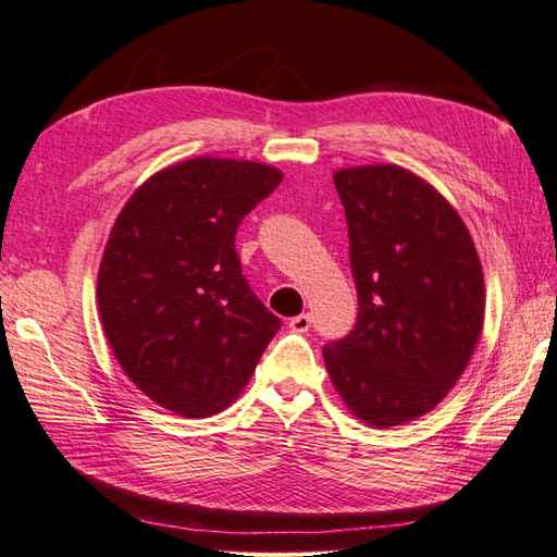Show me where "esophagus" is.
I'll list each match as a JSON object with an SVG mask.
<instances>
[{"instance_id": "obj_1", "label": "esophagus", "mask_w": 557, "mask_h": 557, "mask_svg": "<svg viewBox=\"0 0 557 557\" xmlns=\"http://www.w3.org/2000/svg\"><path fill=\"white\" fill-rule=\"evenodd\" d=\"M289 327L294 330V333H309L311 315H309V313H301V315L289 318Z\"/></svg>"}]
</instances>
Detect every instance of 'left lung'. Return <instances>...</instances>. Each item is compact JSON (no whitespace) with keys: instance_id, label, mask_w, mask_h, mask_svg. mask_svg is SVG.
Wrapping results in <instances>:
<instances>
[{"instance_id":"8db88e82","label":"left lung","mask_w":557,"mask_h":557,"mask_svg":"<svg viewBox=\"0 0 557 557\" xmlns=\"http://www.w3.org/2000/svg\"><path fill=\"white\" fill-rule=\"evenodd\" d=\"M347 212L359 318L323 347L337 395L389 429L441 405L474 354L486 285L474 239L443 194L399 164L333 174Z\"/></svg>"}]
</instances>
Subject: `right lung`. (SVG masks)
Here are the masks:
<instances>
[{
  "mask_svg": "<svg viewBox=\"0 0 557 557\" xmlns=\"http://www.w3.org/2000/svg\"><path fill=\"white\" fill-rule=\"evenodd\" d=\"M280 182L263 162L191 158L152 174L114 220L98 272L104 337L140 393L180 417L227 409L280 330L234 248Z\"/></svg>",
  "mask_w": 557,
  "mask_h": 557,
  "instance_id": "obj_1",
  "label": "right lung"
}]
</instances>
